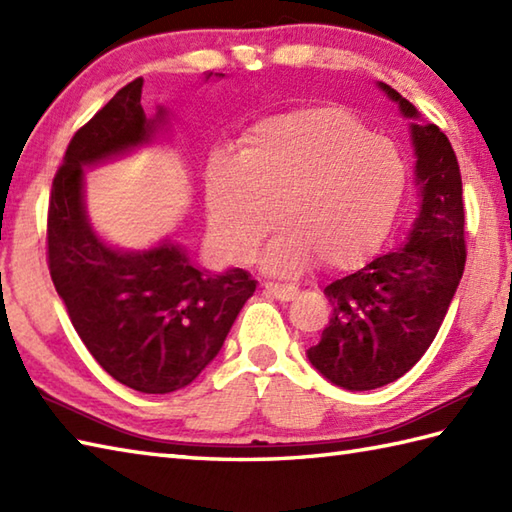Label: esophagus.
<instances>
[{
  "instance_id": "34e87169",
  "label": "esophagus",
  "mask_w": 512,
  "mask_h": 512,
  "mask_svg": "<svg viewBox=\"0 0 512 512\" xmlns=\"http://www.w3.org/2000/svg\"><path fill=\"white\" fill-rule=\"evenodd\" d=\"M264 290L268 292V295H273L275 299L279 301H292L297 297V288L295 286H284V284H275V281H266L264 284Z\"/></svg>"
}]
</instances>
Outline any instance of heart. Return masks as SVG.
Here are the masks:
<instances>
[{"mask_svg": "<svg viewBox=\"0 0 512 512\" xmlns=\"http://www.w3.org/2000/svg\"><path fill=\"white\" fill-rule=\"evenodd\" d=\"M407 182L400 149L372 136L343 107H310L255 123L237 154L204 167V209L217 250L248 262L270 226L268 273L295 275L310 262L341 270L361 262L394 220Z\"/></svg>", "mask_w": 512, "mask_h": 512, "instance_id": "1", "label": "heart"}]
</instances>
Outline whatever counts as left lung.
<instances>
[{
    "mask_svg": "<svg viewBox=\"0 0 512 512\" xmlns=\"http://www.w3.org/2000/svg\"><path fill=\"white\" fill-rule=\"evenodd\" d=\"M378 88L409 118L420 202L405 242L323 290L332 312L308 361L332 385L352 391L394 383L420 361L466 262L462 176L449 138L420 121L416 107L387 83Z\"/></svg>",
    "mask_w": 512,
    "mask_h": 512,
    "instance_id": "8db88e82",
    "label": "left lung"
}]
</instances>
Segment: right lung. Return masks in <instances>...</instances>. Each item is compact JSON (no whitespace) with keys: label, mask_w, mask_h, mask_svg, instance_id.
<instances>
[{"label":"right lung","mask_w":512,"mask_h":512,"mask_svg":"<svg viewBox=\"0 0 512 512\" xmlns=\"http://www.w3.org/2000/svg\"><path fill=\"white\" fill-rule=\"evenodd\" d=\"M140 94L143 79L127 83L70 140L50 193L48 266L96 363L143 394H169L193 383L220 354L257 281L242 268H200L171 239L125 250L94 231L83 167L132 154L169 125L162 105L154 116L145 114Z\"/></svg>","instance_id":"1"}]
</instances>
